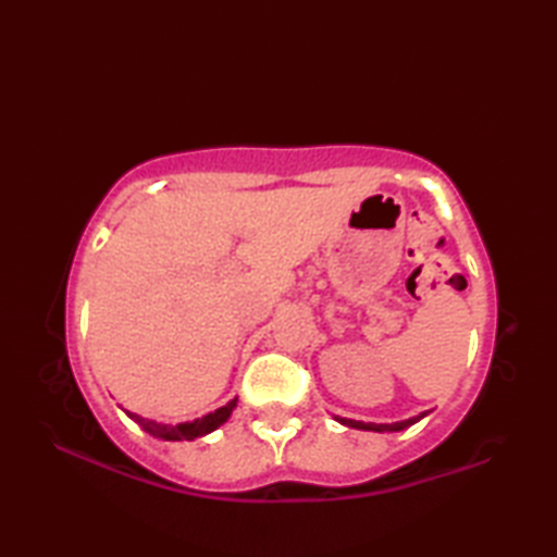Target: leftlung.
I'll list each match as a JSON object with an SVG mask.
<instances>
[{"instance_id": "left-lung-1", "label": "left lung", "mask_w": 557, "mask_h": 557, "mask_svg": "<svg viewBox=\"0 0 557 557\" xmlns=\"http://www.w3.org/2000/svg\"><path fill=\"white\" fill-rule=\"evenodd\" d=\"M425 413L429 411H423V413H419V417H413V419H407V421H399V423H363V421H354V419H339L342 423L345 425H351V429H361V431H401V429H407V425H411V423H417L419 419H423Z\"/></svg>"}]
</instances>
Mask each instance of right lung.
<instances>
[{"label": "right lung", "instance_id": "add662e5", "mask_svg": "<svg viewBox=\"0 0 557 557\" xmlns=\"http://www.w3.org/2000/svg\"><path fill=\"white\" fill-rule=\"evenodd\" d=\"M234 407H236V399H232L230 405H224V407L215 409L212 413H206L203 419H196L191 423H180V425H164V423H156V421H150V419L138 417V413H132V411H126V413L138 425H144L148 433L162 437V441H194V437L208 435L210 431L220 429V425L230 419V413H232Z\"/></svg>", "mask_w": 557, "mask_h": 557}]
</instances>
